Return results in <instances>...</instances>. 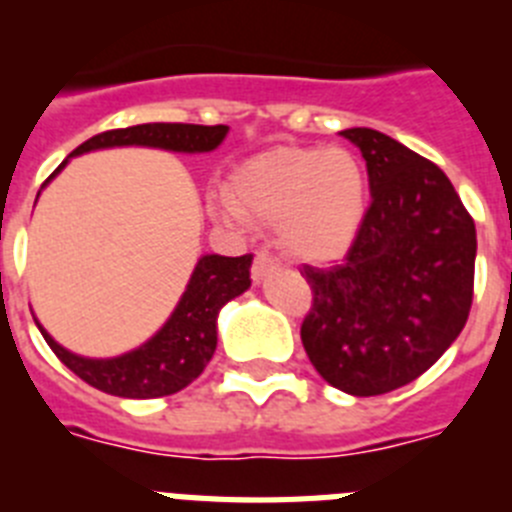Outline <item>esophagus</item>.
Listing matches in <instances>:
<instances>
[{"label":"esophagus","instance_id":"1","mask_svg":"<svg viewBox=\"0 0 512 512\" xmlns=\"http://www.w3.org/2000/svg\"><path fill=\"white\" fill-rule=\"evenodd\" d=\"M277 269V261L271 259L269 253H256V259H253V269H251V277L253 282H264L266 277H269L271 271Z\"/></svg>","mask_w":512,"mask_h":512}]
</instances>
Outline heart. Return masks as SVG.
<instances>
[{
  "label": "heart",
  "mask_w": 512,
  "mask_h": 512,
  "mask_svg": "<svg viewBox=\"0 0 512 512\" xmlns=\"http://www.w3.org/2000/svg\"><path fill=\"white\" fill-rule=\"evenodd\" d=\"M369 194L364 158L351 148L274 146L235 166L210 212L225 225H277L292 259L330 264L359 238Z\"/></svg>",
  "instance_id": "heart-1"
}]
</instances>
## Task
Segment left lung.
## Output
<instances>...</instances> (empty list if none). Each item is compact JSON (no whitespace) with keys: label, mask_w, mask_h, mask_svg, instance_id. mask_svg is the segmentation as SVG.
Returning <instances> with one entry per match:
<instances>
[{"label":"left lung","mask_w":512,"mask_h":512,"mask_svg":"<svg viewBox=\"0 0 512 512\" xmlns=\"http://www.w3.org/2000/svg\"><path fill=\"white\" fill-rule=\"evenodd\" d=\"M369 171L372 205L343 264L305 266L302 346L328 384L392 392L456 341L474 295L477 230L449 176L390 135L343 130Z\"/></svg>","instance_id":"left-lung-1"}]
</instances>
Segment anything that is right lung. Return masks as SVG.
Returning a JSON list of instances; mask_svg holds the SVG:
<instances>
[{"label": "right lung", "mask_w": 512, "mask_h": 512, "mask_svg": "<svg viewBox=\"0 0 512 512\" xmlns=\"http://www.w3.org/2000/svg\"><path fill=\"white\" fill-rule=\"evenodd\" d=\"M228 135V125H187V122H146L133 128L107 130L87 143H81L71 156L89 151L120 146L164 148L174 153H207L215 151ZM69 156V158H71ZM69 158L48 176H53L69 164ZM45 182V184H48ZM253 256H217L207 253L197 261L182 300L174 307L164 328L148 338L143 346L112 359H89V356L71 354L51 338V333L35 320L43 333L45 343L53 354L69 366L76 377H81L97 390L130 400H148V397H166L184 390L187 384L205 372L217 346V315L225 302L243 295L251 287Z\"/></svg>", "instance_id": "1"}]
</instances>
